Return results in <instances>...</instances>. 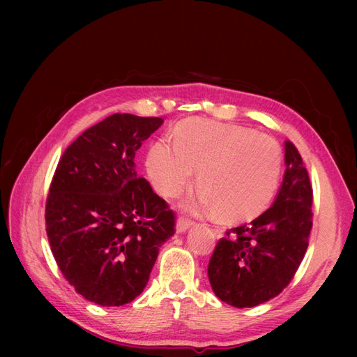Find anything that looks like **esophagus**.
<instances>
[{
	"instance_id": "34e87169",
	"label": "esophagus",
	"mask_w": 357,
	"mask_h": 357,
	"mask_svg": "<svg viewBox=\"0 0 357 357\" xmlns=\"http://www.w3.org/2000/svg\"><path fill=\"white\" fill-rule=\"evenodd\" d=\"M193 225V222L192 220H189V219H186V218H178L177 219V226H176V229H177V232L178 234H181V232H186L190 226Z\"/></svg>"
}]
</instances>
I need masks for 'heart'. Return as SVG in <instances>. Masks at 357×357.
Wrapping results in <instances>:
<instances>
[{"label":"heart","instance_id":"heart-1","mask_svg":"<svg viewBox=\"0 0 357 357\" xmlns=\"http://www.w3.org/2000/svg\"><path fill=\"white\" fill-rule=\"evenodd\" d=\"M282 149L273 137L234 123L189 119L174 129V144L159 138L150 146L146 168L155 190L176 197L198 171L197 199L188 207L220 214L226 222L257 218L274 198L282 174Z\"/></svg>","mask_w":357,"mask_h":357}]
</instances>
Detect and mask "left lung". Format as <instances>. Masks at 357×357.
<instances>
[{"label":"left lung","instance_id":"1","mask_svg":"<svg viewBox=\"0 0 357 357\" xmlns=\"http://www.w3.org/2000/svg\"><path fill=\"white\" fill-rule=\"evenodd\" d=\"M286 172L275 202L259 218L226 231L208 262L211 289L236 308L275 298L305 256L312 228V188L298 149L284 143Z\"/></svg>","mask_w":357,"mask_h":357}]
</instances>
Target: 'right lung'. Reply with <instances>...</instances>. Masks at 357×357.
Here are the masks:
<instances>
[{
  "instance_id": "right-lung-1",
  "label": "right lung",
  "mask_w": 357,
  "mask_h": 357,
  "mask_svg": "<svg viewBox=\"0 0 357 357\" xmlns=\"http://www.w3.org/2000/svg\"><path fill=\"white\" fill-rule=\"evenodd\" d=\"M164 123L116 113L91 126L59 159L46 201V232L67 282L84 299L119 307L144 290L176 215L137 176L135 153Z\"/></svg>"
}]
</instances>
